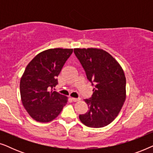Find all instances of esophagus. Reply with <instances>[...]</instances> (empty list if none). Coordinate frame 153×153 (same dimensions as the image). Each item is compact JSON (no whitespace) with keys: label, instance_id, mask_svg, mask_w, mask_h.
Returning a JSON list of instances; mask_svg holds the SVG:
<instances>
[{"label":"esophagus","instance_id":"obj_1","mask_svg":"<svg viewBox=\"0 0 153 153\" xmlns=\"http://www.w3.org/2000/svg\"><path fill=\"white\" fill-rule=\"evenodd\" d=\"M71 100H72L73 102H77V101H79L81 99L80 98H74V97H72L71 98Z\"/></svg>","mask_w":153,"mask_h":153}]
</instances>
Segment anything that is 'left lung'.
<instances>
[{
	"mask_svg": "<svg viewBox=\"0 0 153 153\" xmlns=\"http://www.w3.org/2000/svg\"><path fill=\"white\" fill-rule=\"evenodd\" d=\"M87 79L95 88L84 101L89 110L79 115L81 123L99 128L110 124L120 111L126 93V79L122 68L107 52L98 49H74Z\"/></svg>",
	"mask_w": 153,
	"mask_h": 153,
	"instance_id": "left-lung-1",
	"label": "left lung"
}]
</instances>
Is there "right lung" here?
<instances>
[{
	"mask_svg": "<svg viewBox=\"0 0 153 153\" xmlns=\"http://www.w3.org/2000/svg\"><path fill=\"white\" fill-rule=\"evenodd\" d=\"M72 49H51L35 56L27 65L20 81L25 109L34 119L47 123L55 119L67 104V97L54 91L57 76Z\"/></svg>",
	"mask_w": 153,
	"mask_h": 153,
	"instance_id": "1",
	"label": "right lung"
}]
</instances>
